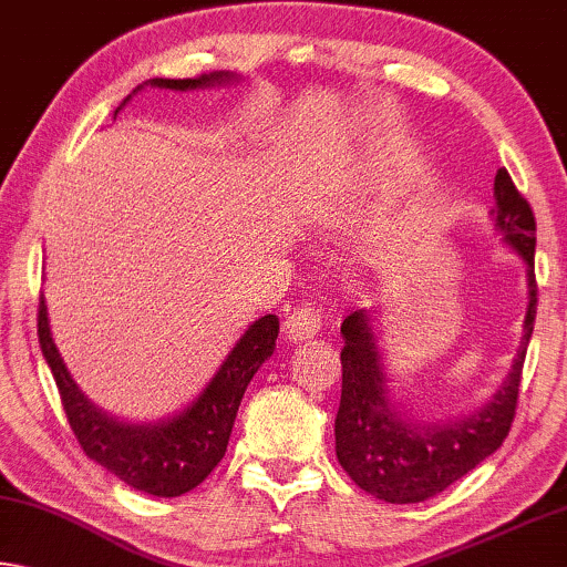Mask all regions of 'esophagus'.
Listing matches in <instances>:
<instances>
[{
    "instance_id": "1",
    "label": "esophagus",
    "mask_w": 567,
    "mask_h": 567,
    "mask_svg": "<svg viewBox=\"0 0 567 567\" xmlns=\"http://www.w3.org/2000/svg\"><path fill=\"white\" fill-rule=\"evenodd\" d=\"M327 319V311L319 307V303H301V307H296L289 317H286L284 327H286V334L293 342H307V339H313L319 334L321 324H324Z\"/></svg>"
}]
</instances>
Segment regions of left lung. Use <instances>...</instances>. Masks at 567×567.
<instances>
[{
  "mask_svg": "<svg viewBox=\"0 0 567 567\" xmlns=\"http://www.w3.org/2000/svg\"><path fill=\"white\" fill-rule=\"evenodd\" d=\"M494 199L496 230L527 264L529 303L525 334L507 380L482 408L449 423L408 421L388 398L370 313L360 309L342 321V400L334 421L337 458L360 489L382 502L413 504L431 499L492 456L515 421L522 368L537 317L535 215L507 169L496 172Z\"/></svg>",
  "mask_w": 567,
  "mask_h": 567,
  "instance_id": "left-lung-1",
  "label": "left lung"
}]
</instances>
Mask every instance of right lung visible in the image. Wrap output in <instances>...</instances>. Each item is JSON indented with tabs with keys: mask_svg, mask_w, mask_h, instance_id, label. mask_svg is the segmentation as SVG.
Instances as JSON below:
<instances>
[{
	"mask_svg": "<svg viewBox=\"0 0 567 567\" xmlns=\"http://www.w3.org/2000/svg\"><path fill=\"white\" fill-rule=\"evenodd\" d=\"M230 73H210L199 78H152L159 89H203V85L230 81ZM128 101V99H126ZM124 101V103H126ZM38 337L48 368L55 378L68 423L75 433L85 456L99 461L103 468L116 474L121 482L138 492L154 496H179L197 484L220 464L228 449L230 431L238 415V405L254 380L260 364L276 350L278 317L266 313L246 329L220 370L195 398L193 405L162 423L132 425L121 423L99 411L85 398L63 364L50 334L45 296L40 293Z\"/></svg>",
	"mask_w": 567,
	"mask_h": 567,
	"instance_id": "1",
	"label": "right lung"
}]
</instances>
